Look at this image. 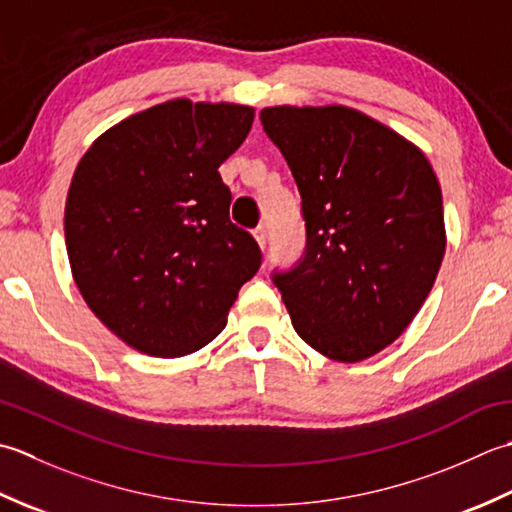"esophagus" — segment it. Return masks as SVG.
<instances>
[{"mask_svg":"<svg viewBox=\"0 0 512 512\" xmlns=\"http://www.w3.org/2000/svg\"><path fill=\"white\" fill-rule=\"evenodd\" d=\"M254 238H256V243L260 245V249H265V245H267V238H269V234H267V225H258V227L254 229Z\"/></svg>","mask_w":512,"mask_h":512,"instance_id":"34e87169","label":"esophagus"}]
</instances>
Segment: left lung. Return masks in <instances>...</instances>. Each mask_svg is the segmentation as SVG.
Here are the masks:
<instances>
[{
  "label": "left lung",
  "instance_id": "8db88e82",
  "mask_svg": "<svg viewBox=\"0 0 512 512\" xmlns=\"http://www.w3.org/2000/svg\"><path fill=\"white\" fill-rule=\"evenodd\" d=\"M260 121L302 198L307 247L274 285L298 336L360 362L411 325L440 271L442 190L420 148L347 106H274Z\"/></svg>",
  "mask_w": 512,
  "mask_h": 512
}]
</instances>
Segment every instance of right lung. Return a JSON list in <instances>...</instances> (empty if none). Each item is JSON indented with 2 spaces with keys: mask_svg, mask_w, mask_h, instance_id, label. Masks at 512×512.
<instances>
[{
  "mask_svg": "<svg viewBox=\"0 0 512 512\" xmlns=\"http://www.w3.org/2000/svg\"><path fill=\"white\" fill-rule=\"evenodd\" d=\"M252 121L249 106L172 99L112 125L79 161L64 216L72 278L132 349L205 347L258 271V243L229 221L218 174Z\"/></svg>",
  "mask_w": 512,
  "mask_h": 512,
  "instance_id": "obj_1",
  "label": "right lung"
}]
</instances>
